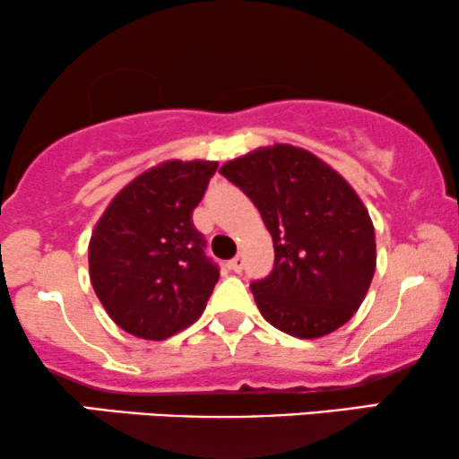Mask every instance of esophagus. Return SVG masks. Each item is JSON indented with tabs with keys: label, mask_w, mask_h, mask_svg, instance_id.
Masks as SVG:
<instances>
[{
	"label": "esophagus",
	"mask_w": 459,
	"mask_h": 459,
	"mask_svg": "<svg viewBox=\"0 0 459 459\" xmlns=\"http://www.w3.org/2000/svg\"><path fill=\"white\" fill-rule=\"evenodd\" d=\"M228 268L231 270V273H242V268H245V259L234 257L231 262H228Z\"/></svg>",
	"instance_id": "esophagus-1"
}]
</instances>
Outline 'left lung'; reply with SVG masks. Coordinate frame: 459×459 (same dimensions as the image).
I'll use <instances>...</instances> for the list:
<instances>
[{
    "instance_id": "obj_1",
    "label": "left lung",
    "mask_w": 459,
    "mask_h": 459,
    "mask_svg": "<svg viewBox=\"0 0 459 459\" xmlns=\"http://www.w3.org/2000/svg\"><path fill=\"white\" fill-rule=\"evenodd\" d=\"M219 172L255 204L273 236V273L251 282L264 319L296 338L347 324L377 265L375 228L353 186L291 144L247 152Z\"/></svg>"
}]
</instances>
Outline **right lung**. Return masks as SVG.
<instances>
[{"mask_svg":"<svg viewBox=\"0 0 459 459\" xmlns=\"http://www.w3.org/2000/svg\"><path fill=\"white\" fill-rule=\"evenodd\" d=\"M217 161H163L112 197L89 242L95 296L118 327L166 341L204 313L219 281L195 230Z\"/></svg>","mask_w":459,"mask_h":459,"instance_id":"right-lung-1","label":"right lung"}]
</instances>
